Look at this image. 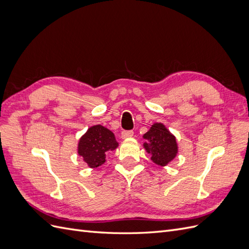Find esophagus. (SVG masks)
Listing matches in <instances>:
<instances>
[{"label": "esophagus", "instance_id": "esophagus-1", "mask_svg": "<svg viewBox=\"0 0 249 249\" xmlns=\"http://www.w3.org/2000/svg\"><path fill=\"white\" fill-rule=\"evenodd\" d=\"M133 135H134L133 131H124V132H122V138L123 139L131 138V137H133Z\"/></svg>", "mask_w": 249, "mask_h": 249}]
</instances>
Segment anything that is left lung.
Segmentation results:
<instances>
[{"label": "left lung", "mask_w": 249, "mask_h": 249, "mask_svg": "<svg viewBox=\"0 0 249 249\" xmlns=\"http://www.w3.org/2000/svg\"><path fill=\"white\" fill-rule=\"evenodd\" d=\"M143 147L150 154V160L160 166H166L178 155V146L176 136L162 123H155L143 135Z\"/></svg>", "instance_id": "obj_1"}]
</instances>
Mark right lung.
<instances>
[{"label":"right lung","mask_w":249,"mask_h":249,"mask_svg":"<svg viewBox=\"0 0 249 249\" xmlns=\"http://www.w3.org/2000/svg\"><path fill=\"white\" fill-rule=\"evenodd\" d=\"M118 147L114 134L101 124L90 126L80 138L78 155L90 168H96L106 162L108 152Z\"/></svg>","instance_id":"1"}]
</instances>
